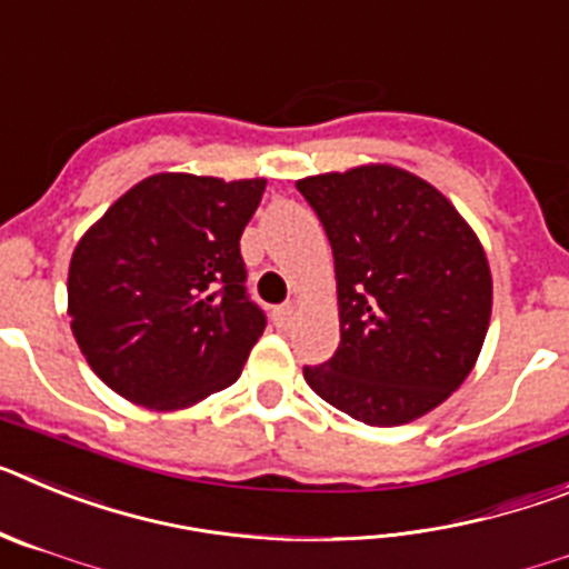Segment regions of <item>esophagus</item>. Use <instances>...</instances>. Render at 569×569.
<instances>
[{
    "label": "esophagus",
    "mask_w": 569,
    "mask_h": 569,
    "mask_svg": "<svg viewBox=\"0 0 569 569\" xmlns=\"http://www.w3.org/2000/svg\"><path fill=\"white\" fill-rule=\"evenodd\" d=\"M293 319H296V308L293 305H281V308H276L273 310V325L276 328H290V325H293Z\"/></svg>",
    "instance_id": "1"
}]
</instances>
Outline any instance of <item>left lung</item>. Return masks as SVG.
Instances as JSON below:
<instances>
[{
    "label": "left lung",
    "instance_id": "obj_1",
    "mask_svg": "<svg viewBox=\"0 0 569 569\" xmlns=\"http://www.w3.org/2000/svg\"><path fill=\"white\" fill-rule=\"evenodd\" d=\"M333 248L341 341L305 367L316 396L370 427L436 410L470 376L492 310L479 236L441 190L393 164L299 179Z\"/></svg>",
    "mask_w": 569,
    "mask_h": 569
}]
</instances>
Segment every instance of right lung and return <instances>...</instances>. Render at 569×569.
<instances>
[{
  "label": "right lung",
  "mask_w": 569,
  "mask_h": 569,
  "mask_svg": "<svg viewBox=\"0 0 569 569\" xmlns=\"http://www.w3.org/2000/svg\"><path fill=\"white\" fill-rule=\"evenodd\" d=\"M264 179L156 173L119 196L70 256V330L133 405L182 410L239 379L264 333L239 239Z\"/></svg>",
  "instance_id": "1"
}]
</instances>
